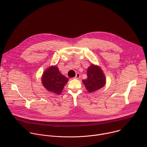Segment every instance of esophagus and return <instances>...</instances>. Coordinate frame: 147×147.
I'll return each mask as SVG.
<instances>
[{"instance_id":"obj_1","label":"esophagus","mask_w":147,"mask_h":147,"mask_svg":"<svg viewBox=\"0 0 147 147\" xmlns=\"http://www.w3.org/2000/svg\"><path fill=\"white\" fill-rule=\"evenodd\" d=\"M80 77H81V76H80V73H77V74H76V77H75V78H76V79H78V78H80Z\"/></svg>"}]
</instances>
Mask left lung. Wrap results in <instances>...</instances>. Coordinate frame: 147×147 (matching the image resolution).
Here are the masks:
<instances>
[{"instance_id": "left-lung-1", "label": "left lung", "mask_w": 147, "mask_h": 147, "mask_svg": "<svg viewBox=\"0 0 147 147\" xmlns=\"http://www.w3.org/2000/svg\"><path fill=\"white\" fill-rule=\"evenodd\" d=\"M82 82L88 91L92 92L105 85V76L99 66L92 64L87 69V78L83 80Z\"/></svg>"}]
</instances>
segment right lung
Instances as JSON below:
<instances>
[{
    "label": "right lung",
    "mask_w": 147,
    "mask_h": 147,
    "mask_svg": "<svg viewBox=\"0 0 147 147\" xmlns=\"http://www.w3.org/2000/svg\"><path fill=\"white\" fill-rule=\"evenodd\" d=\"M69 79L61 74L56 66L47 69L42 77V83L49 91L56 94H61Z\"/></svg>",
    "instance_id": "obj_1"
}]
</instances>
